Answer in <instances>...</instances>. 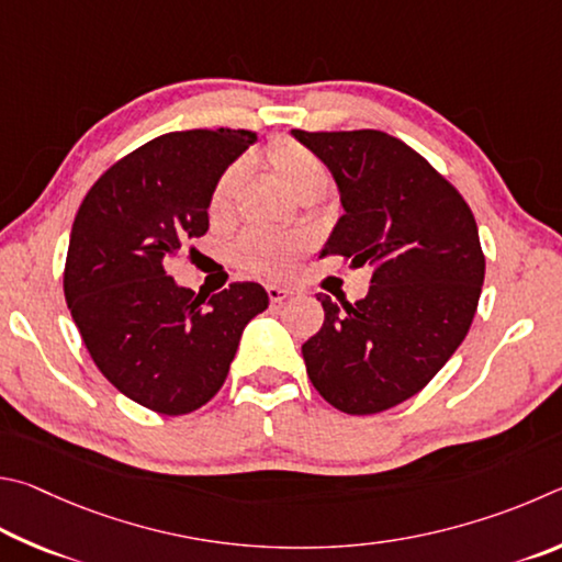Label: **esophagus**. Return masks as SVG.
<instances>
[{
  "label": "esophagus",
  "mask_w": 562,
  "mask_h": 562,
  "mask_svg": "<svg viewBox=\"0 0 562 562\" xmlns=\"http://www.w3.org/2000/svg\"><path fill=\"white\" fill-rule=\"evenodd\" d=\"M266 293H269V301L271 303H281L291 296V289H283V286H266Z\"/></svg>",
  "instance_id": "1"
}]
</instances>
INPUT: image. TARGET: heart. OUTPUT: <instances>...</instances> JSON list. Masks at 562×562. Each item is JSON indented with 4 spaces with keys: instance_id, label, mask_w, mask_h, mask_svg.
<instances>
[{
    "instance_id": "obj_1",
    "label": "heart",
    "mask_w": 562,
    "mask_h": 562,
    "mask_svg": "<svg viewBox=\"0 0 562 562\" xmlns=\"http://www.w3.org/2000/svg\"><path fill=\"white\" fill-rule=\"evenodd\" d=\"M263 165L301 196V200H318L330 187V170L321 157L293 137H276L266 145ZM244 180V165L232 162L216 177L210 192V216L226 220L234 212L236 194ZM306 249V239L301 234L273 232V229H249L244 232L232 246L234 261L241 269L261 276H279L289 271L293 259Z\"/></svg>"
}]
</instances>
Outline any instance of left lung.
Segmentation results:
<instances>
[{"label": "left lung", "mask_w": 562, "mask_h": 562, "mask_svg": "<svg viewBox=\"0 0 562 562\" xmlns=\"http://www.w3.org/2000/svg\"><path fill=\"white\" fill-rule=\"evenodd\" d=\"M328 165L340 216L321 256L370 263L356 303L330 301L303 342L308 378L346 415H378L417 395L467 338L486 256L461 192L400 137L382 131H293Z\"/></svg>", "instance_id": "left-lung-1"}]
</instances>
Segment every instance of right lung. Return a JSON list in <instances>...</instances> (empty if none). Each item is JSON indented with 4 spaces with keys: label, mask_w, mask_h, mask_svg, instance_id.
<instances>
[{
    "label": "right lung",
    "mask_w": 562,
    "mask_h": 562,
    "mask_svg": "<svg viewBox=\"0 0 562 562\" xmlns=\"http://www.w3.org/2000/svg\"><path fill=\"white\" fill-rule=\"evenodd\" d=\"M254 140L232 127L160 135L108 167L78 206L66 303L95 368L157 415L206 405L244 326L269 306L259 283L236 281L206 299L167 273L184 244L210 229L212 184Z\"/></svg>",
    "instance_id": "1"
}]
</instances>
